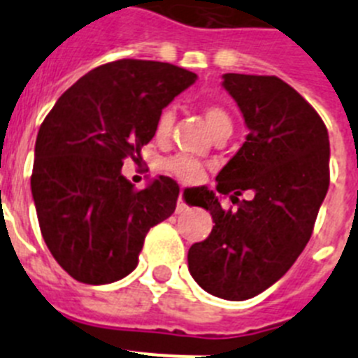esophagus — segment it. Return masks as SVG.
Listing matches in <instances>:
<instances>
[{
  "mask_svg": "<svg viewBox=\"0 0 358 358\" xmlns=\"http://www.w3.org/2000/svg\"><path fill=\"white\" fill-rule=\"evenodd\" d=\"M176 211H177V213H185V211H186V204H185V202H182L181 195H179V201H177Z\"/></svg>",
  "mask_w": 358,
  "mask_h": 358,
  "instance_id": "obj_1",
  "label": "esophagus"
}]
</instances>
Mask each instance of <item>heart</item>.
<instances>
[{
	"label": "heart",
	"instance_id": "obj_1",
	"mask_svg": "<svg viewBox=\"0 0 358 358\" xmlns=\"http://www.w3.org/2000/svg\"><path fill=\"white\" fill-rule=\"evenodd\" d=\"M173 120H176L173 109L172 107H166V109L159 115V118H157V123H156L157 140L169 138L173 127ZM204 120H206L208 127H210L211 134L213 136L233 131V123H231L229 115H227L222 107H218V106L204 107ZM166 169H169V172H172L173 176H177L185 182H197L202 177L201 164H199L197 161L189 159V157H185V156H177L166 161Z\"/></svg>",
	"mask_w": 358,
	"mask_h": 358
}]
</instances>
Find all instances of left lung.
Returning <instances> with one entry per match:
<instances>
[{
	"label": "left lung",
	"mask_w": 358,
	"mask_h": 358,
	"mask_svg": "<svg viewBox=\"0 0 358 358\" xmlns=\"http://www.w3.org/2000/svg\"><path fill=\"white\" fill-rule=\"evenodd\" d=\"M249 134L217 176V193L249 191L226 212L202 186L195 206L213 229L188 251V268L211 296L243 301L274 285L301 255L330 185V141L321 116L278 77L222 75Z\"/></svg>",
	"instance_id": "obj_1"
}]
</instances>
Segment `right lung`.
I'll return each mask as SVG.
<instances>
[{"label": "right lung", "mask_w": 358, "mask_h": 358, "mask_svg": "<svg viewBox=\"0 0 358 358\" xmlns=\"http://www.w3.org/2000/svg\"><path fill=\"white\" fill-rule=\"evenodd\" d=\"M197 75L169 62L122 59L98 66L62 94L36 140L31 197L57 264L87 285H106L138 265L148 229L173 213L170 177L143 189L122 176L173 98Z\"/></svg>", "instance_id": "add662e5"}]
</instances>
